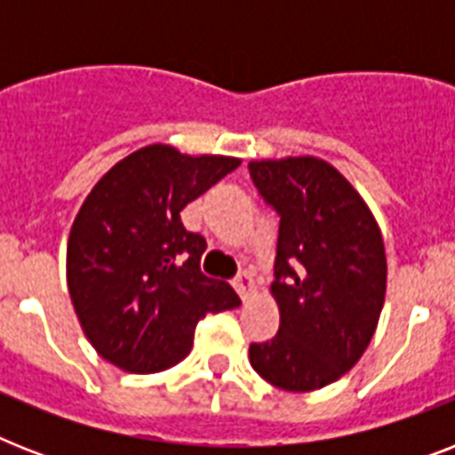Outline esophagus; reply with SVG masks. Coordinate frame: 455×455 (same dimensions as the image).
<instances>
[{
    "label": "esophagus",
    "instance_id": "34e87169",
    "mask_svg": "<svg viewBox=\"0 0 455 455\" xmlns=\"http://www.w3.org/2000/svg\"><path fill=\"white\" fill-rule=\"evenodd\" d=\"M234 288L241 292L243 299H250L252 298V292H255V278L250 271H238L234 278Z\"/></svg>",
    "mask_w": 455,
    "mask_h": 455
}]
</instances>
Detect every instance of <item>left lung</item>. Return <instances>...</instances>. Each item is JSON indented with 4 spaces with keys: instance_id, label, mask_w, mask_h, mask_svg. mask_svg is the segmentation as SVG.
<instances>
[{
    "instance_id": "obj_1",
    "label": "left lung",
    "mask_w": 455,
    "mask_h": 455,
    "mask_svg": "<svg viewBox=\"0 0 455 455\" xmlns=\"http://www.w3.org/2000/svg\"><path fill=\"white\" fill-rule=\"evenodd\" d=\"M259 198L278 214L271 292L276 338L250 345V363L288 392L345 375L380 318L387 262L380 228L352 184L318 157L250 163Z\"/></svg>"
}]
</instances>
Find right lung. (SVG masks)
I'll use <instances>...</instances> for the list:
<instances>
[{
	"label": "right lung",
	"mask_w": 455,
	"mask_h": 455,
	"mask_svg": "<svg viewBox=\"0 0 455 455\" xmlns=\"http://www.w3.org/2000/svg\"><path fill=\"white\" fill-rule=\"evenodd\" d=\"M238 164L153 144L92 188L68 241V291L103 359L130 373L164 371L191 352L200 318L241 304L227 281L200 271L207 243L181 224V210Z\"/></svg>",
	"instance_id": "right-lung-1"
}]
</instances>
